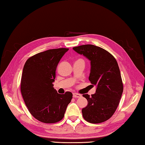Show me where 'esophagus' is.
<instances>
[{"mask_svg":"<svg viewBox=\"0 0 145 145\" xmlns=\"http://www.w3.org/2000/svg\"><path fill=\"white\" fill-rule=\"evenodd\" d=\"M72 95L74 98H80V97H81V96H82L80 94H78V93H74Z\"/></svg>","mask_w":145,"mask_h":145,"instance_id":"esophagus-1","label":"esophagus"}]
</instances>
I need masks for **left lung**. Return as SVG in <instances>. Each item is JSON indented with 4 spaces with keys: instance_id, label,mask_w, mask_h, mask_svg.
Returning <instances> with one entry per match:
<instances>
[{
    "instance_id": "obj_1",
    "label": "left lung",
    "mask_w": 145,
    "mask_h": 145,
    "mask_svg": "<svg viewBox=\"0 0 145 145\" xmlns=\"http://www.w3.org/2000/svg\"><path fill=\"white\" fill-rule=\"evenodd\" d=\"M73 50L90 61L89 80L97 88L91 97L83 95L88 101V106L82 110V115L90 123L103 122L116 111L123 91L119 65L110 52L99 46L84 44L76 46Z\"/></svg>"
}]
</instances>
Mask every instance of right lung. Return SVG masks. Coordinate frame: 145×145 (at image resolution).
<instances>
[{
  "label": "right lung",
  "mask_w": 145,
  "mask_h": 145,
  "mask_svg": "<svg viewBox=\"0 0 145 145\" xmlns=\"http://www.w3.org/2000/svg\"><path fill=\"white\" fill-rule=\"evenodd\" d=\"M68 50L61 48L39 52L24 65L21 91L24 103L32 116L44 123L61 121L72 98L69 91L57 93L53 84L57 66Z\"/></svg>",
  "instance_id": "add662e5"
}]
</instances>
